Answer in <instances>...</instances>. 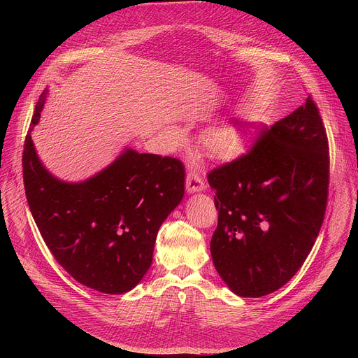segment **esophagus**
<instances>
[{
    "instance_id": "34e87169",
    "label": "esophagus",
    "mask_w": 358,
    "mask_h": 358,
    "mask_svg": "<svg viewBox=\"0 0 358 358\" xmlns=\"http://www.w3.org/2000/svg\"><path fill=\"white\" fill-rule=\"evenodd\" d=\"M185 187H187V192H188V194L201 192V191L206 189V184H203L202 178H201L195 171H192V170L187 174Z\"/></svg>"
}]
</instances>
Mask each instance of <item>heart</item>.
<instances>
[{"label":"heart","instance_id":"1","mask_svg":"<svg viewBox=\"0 0 358 358\" xmlns=\"http://www.w3.org/2000/svg\"><path fill=\"white\" fill-rule=\"evenodd\" d=\"M202 144L210 156L221 160H229L239 156L243 151L245 136L238 124H221L203 133Z\"/></svg>","mask_w":358,"mask_h":358}]
</instances>
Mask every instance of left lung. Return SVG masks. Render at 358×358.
<instances>
[{"instance_id":"1","label":"left lung","mask_w":358,"mask_h":358,"mask_svg":"<svg viewBox=\"0 0 358 358\" xmlns=\"http://www.w3.org/2000/svg\"><path fill=\"white\" fill-rule=\"evenodd\" d=\"M218 227L213 262L241 297L266 296L286 285L310 253L329 194V143L309 96L248 155L208 174Z\"/></svg>"}]
</instances>
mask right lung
<instances>
[{
    "instance_id": "add662e5",
    "label": "right lung",
    "mask_w": 358,
    "mask_h": 358,
    "mask_svg": "<svg viewBox=\"0 0 358 358\" xmlns=\"http://www.w3.org/2000/svg\"><path fill=\"white\" fill-rule=\"evenodd\" d=\"M46 94L35 106L22 155L35 224L75 280L101 293H126L148 271L157 232L184 196V166L173 157L126 148L85 181L57 178L39 160L31 138Z\"/></svg>"
}]
</instances>
